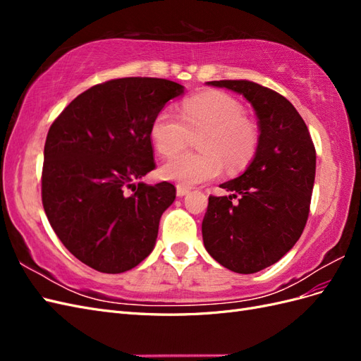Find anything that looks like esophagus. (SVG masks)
I'll return each instance as SVG.
<instances>
[{
  "label": "esophagus",
  "mask_w": 361,
  "mask_h": 361,
  "mask_svg": "<svg viewBox=\"0 0 361 361\" xmlns=\"http://www.w3.org/2000/svg\"><path fill=\"white\" fill-rule=\"evenodd\" d=\"M176 194H178V197H185V195L190 194V190L187 187H182V185H178Z\"/></svg>",
  "instance_id": "esophagus-1"
}]
</instances>
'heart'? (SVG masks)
<instances>
[{"label":"heart","instance_id":"1","mask_svg":"<svg viewBox=\"0 0 361 361\" xmlns=\"http://www.w3.org/2000/svg\"><path fill=\"white\" fill-rule=\"evenodd\" d=\"M179 116L164 110L150 125V138L161 155L170 157L182 150L191 134L204 133L199 141L200 154L171 157L161 169L164 179L183 187L211 180L227 169H243L253 157L257 135L245 120L243 105L220 92L202 93L183 101Z\"/></svg>","mask_w":361,"mask_h":361}]
</instances>
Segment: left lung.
Instances as JSON below:
<instances>
[{"label":"left lung","instance_id":"obj_1","mask_svg":"<svg viewBox=\"0 0 361 361\" xmlns=\"http://www.w3.org/2000/svg\"><path fill=\"white\" fill-rule=\"evenodd\" d=\"M244 96L255 108L259 138L244 173L221 183L231 195H211L202 223L203 244L218 264L238 274L274 265L297 244L307 223L316 152L295 106L251 81H211ZM240 194L238 204L231 199Z\"/></svg>","mask_w":361,"mask_h":361}]
</instances>
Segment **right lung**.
<instances>
[{"label": "right lung", "mask_w": 361, "mask_h": 361, "mask_svg": "<svg viewBox=\"0 0 361 361\" xmlns=\"http://www.w3.org/2000/svg\"><path fill=\"white\" fill-rule=\"evenodd\" d=\"M183 92L161 78L111 80L76 96L51 125L43 209L63 245L87 267L120 274L154 250L176 188L134 180L155 169L152 122ZM128 188L135 192L128 195Z\"/></svg>", "instance_id": "obj_1"}]
</instances>
